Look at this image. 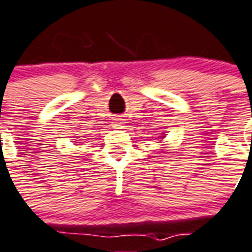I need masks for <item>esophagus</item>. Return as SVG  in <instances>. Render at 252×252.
Masks as SVG:
<instances>
[{
  "mask_svg": "<svg viewBox=\"0 0 252 252\" xmlns=\"http://www.w3.org/2000/svg\"><path fill=\"white\" fill-rule=\"evenodd\" d=\"M113 126L114 128H124L126 126V121H124V119H120V117H116V119H113Z\"/></svg>",
  "mask_w": 252,
  "mask_h": 252,
  "instance_id": "1",
  "label": "esophagus"
}]
</instances>
